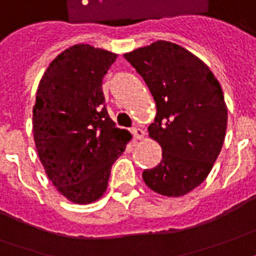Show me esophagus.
Returning a JSON list of instances; mask_svg holds the SVG:
<instances>
[{
	"label": "esophagus",
	"mask_w": 256,
	"mask_h": 256,
	"mask_svg": "<svg viewBox=\"0 0 256 256\" xmlns=\"http://www.w3.org/2000/svg\"><path fill=\"white\" fill-rule=\"evenodd\" d=\"M132 133H133V137L136 140H141V138H144V136H146L144 130L140 128H134L133 130H132Z\"/></svg>",
	"instance_id": "esophagus-1"
}]
</instances>
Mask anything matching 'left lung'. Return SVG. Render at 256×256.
I'll return each mask as SVG.
<instances>
[{"mask_svg":"<svg viewBox=\"0 0 256 256\" xmlns=\"http://www.w3.org/2000/svg\"><path fill=\"white\" fill-rule=\"evenodd\" d=\"M124 58L156 104L148 133L162 159L142 178L160 196H186L206 178L224 141L228 106L220 84L202 60L170 41H155Z\"/></svg>","mask_w":256,"mask_h":256,"instance_id":"obj_1","label":"left lung"}]
</instances>
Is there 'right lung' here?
I'll list each match as a JSON object with an SVG mask.
<instances>
[{
	"label": "right lung",
	"mask_w": 256,
	"mask_h": 256,
	"mask_svg": "<svg viewBox=\"0 0 256 256\" xmlns=\"http://www.w3.org/2000/svg\"><path fill=\"white\" fill-rule=\"evenodd\" d=\"M116 54L78 44L50 64L33 108L36 148L48 178L74 204L106 191L110 168L132 138L105 108L102 78Z\"/></svg>",
	"instance_id": "add662e5"
}]
</instances>
